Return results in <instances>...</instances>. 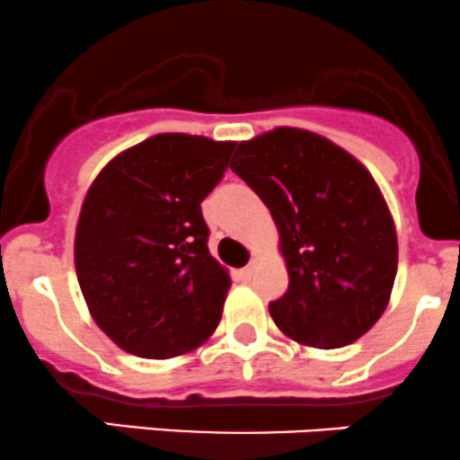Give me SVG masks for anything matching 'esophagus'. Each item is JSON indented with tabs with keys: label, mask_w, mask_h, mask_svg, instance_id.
I'll return each mask as SVG.
<instances>
[{
	"label": "esophagus",
	"mask_w": 460,
	"mask_h": 460,
	"mask_svg": "<svg viewBox=\"0 0 460 460\" xmlns=\"http://www.w3.org/2000/svg\"><path fill=\"white\" fill-rule=\"evenodd\" d=\"M257 268H259V259H257V257H254V259H250V263H248V266L243 268V277H245V279H250V277H252L254 272H257Z\"/></svg>",
	"instance_id": "1"
}]
</instances>
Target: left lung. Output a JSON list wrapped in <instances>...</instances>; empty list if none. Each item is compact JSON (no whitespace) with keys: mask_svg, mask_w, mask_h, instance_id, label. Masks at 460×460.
<instances>
[{"mask_svg":"<svg viewBox=\"0 0 460 460\" xmlns=\"http://www.w3.org/2000/svg\"><path fill=\"white\" fill-rule=\"evenodd\" d=\"M230 167L279 230L288 290L268 308L281 333L313 349L356 342L385 313L398 270L395 226L369 170L297 127L243 140Z\"/></svg>","mask_w":460,"mask_h":460,"instance_id":"1","label":"left lung"}]
</instances>
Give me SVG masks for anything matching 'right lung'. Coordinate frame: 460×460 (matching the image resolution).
<instances>
[{
	"label": "right lung",
	"mask_w": 460,
	"mask_h": 460,
	"mask_svg": "<svg viewBox=\"0 0 460 460\" xmlns=\"http://www.w3.org/2000/svg\"><path fill=\"white\" fill-rule=\"evenodd\" d=\"M232 140L158 134L102 167L75 228V272L95 324L127 353L167 360L219 326L230 275L208 250L201 201Z\"/></svg>",
	"instance_id": "obj_1"
}]
</instances>
